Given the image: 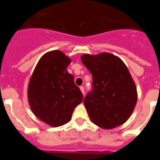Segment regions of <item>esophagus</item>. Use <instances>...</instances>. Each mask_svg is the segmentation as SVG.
I'll use <instances>...</instances> for the list:
<instances>
[{"label":"esophagus","instance_id":"obj_1","mask_svg":"<svg viewBox=\"0 0 160 160\" xmlns=\"http://www.w3.org/2000/svg\"><path fill=\"white\" fill-rule=\"evenodd\" d=\"M80 90H81L82 93H83V94L84 95V93H85V91H84V88H83V87H80Z\"/></svg>","mask_w":160,"mask_h":160}]
</instances>
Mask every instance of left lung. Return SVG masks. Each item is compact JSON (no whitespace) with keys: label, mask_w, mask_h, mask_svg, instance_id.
Masks as SVG:
<instances>
[{"label":"left lung","mask_w":160,"mask_h":160,"mask_svg":"<svg viewBox=\"0 0 160 160\" xmlns=\"http://www.w3.org/2000/svg\"><path fill=\"white\" fill-rule=\"evenodd\" d=\"M81 61L93 77V89L83 104L90 120L104 129L122 125L137 103V89L123 61L108 52L84 54Z\"/></svg>","instance_id":"8db88e82"}]
</instances>
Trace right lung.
Wrapping results in <instances>:
<instances>
[{"instance_id": "obj_1", "label": "right lung", "mask_w": 160, "mask_h": 160, "mask_svg": "<svg viewBox=\"0 0 160 160\" xmlns=\"http://www.w3.org/2000/svg\"><path fill=\"white\" fill-rule=\"evenodd\" d=\"M71 59L59 50L43 55L31 77L28 100L33 114L52 127L70 121L74 108L83 101V94L67 68Z\"/></svg>"}]
</instances>
